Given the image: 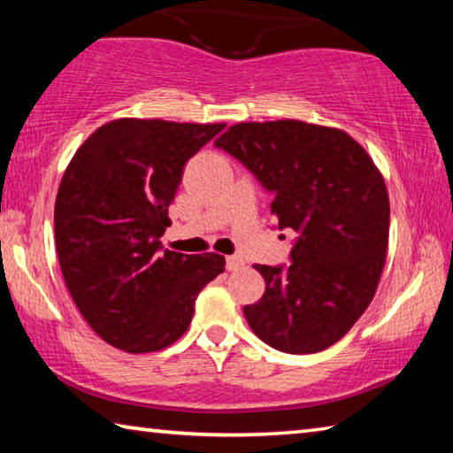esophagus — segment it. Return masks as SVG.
Segmentation results:
<instances>
[{
    "label": "esophagus",
    "instance_id": "1",
    "mask_svg": "<svg viewBox=\"0 0 453 453\" xmlns=\"http://www.w3.org/2000/svg\"><path fill=\"white\" fill-rule=\"evenodd\" d=\"M242 265H243V259H242L240 256H227V257H226V267H227L229 272L240 270Z\"/></svg>",
    "mask_w": 453,
    "mask_h": 453
}]
</instances>
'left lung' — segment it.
<instances>
[{"instance_id": "8db88e82", "label": "left lung", "mask_w": 453, "mask_h": 453, "mask_svg": "<svg viewBox=\"0 0 453 453\" xmlns=\"http://www.w3.org/2000/svg\"><path fill=\"white\" fill-rule=\"evenodd\" d=\"M216 148L273 194L278 227L297 234L288 267L254 265L265 291L243 308L250 327L286 354L334 346L373 300L386 264L389 199L380 170L346 132L297 119L232 126Z\"/></svg>"}]
</instances>
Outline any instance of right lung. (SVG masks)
I'll use <instances>...</instances> for the list:
<instances>
[{
  "label": "right lung",
  "instance_id": "obj_1",
  "mask_svg": "<svg viewBox=\"0 0 453 453\" xmlns=\"http://www.w3.org/2000/svg\"><path fill=\"white\" fill-rule=\"evenodd\" d=\"M226 124L113 119L97 127L61 178L56 248L75 305L110 346L148 354L188 332L194 305L224 272L218 254L162 251L183 165Z\"/></svg>",
  "mask_w": 453,
  "mask_h": 453
}]
</instances>
